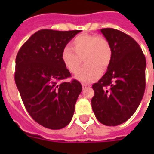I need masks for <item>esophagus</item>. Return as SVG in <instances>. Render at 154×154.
<instances>
[{"label": "esophagus", "mask_w": 154, "mask_h": 154, "mask_svg": "<svg viewBox=\"0 0 154 154\" xmlns=\"http://www.w3.org/2000/svg\"><path fill=\"white\" fill-rule=\"evenodd\" d=\"M82 87H83V89H85V88H89V87H90V85L85 84V83H82Z\"/></svg>", "instance_id": "esophagus-1"}]
</instances>
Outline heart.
Here are the masks:
<instances>
[{
  "label": "heart",
  "mask_w": 154,
  "mask_h": 154,
  "mask_svg": "<svg viewBox=\"0 0 154 154\" xmlns=\"http://www.w3.org/2000/svg\"><path fill=\"white\" fill-rule=\"evenodd\" d=\"M61 51V60L71 73L79 69L82 58L86 65L78 71L75 78L83 83L98 79L102 69H106L112 59V48L105 37L94 34H81Z\"/></svg>",
  "instance_id": "1"
}]
</instances>
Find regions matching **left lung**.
Wrapping results in <instances>:
<instances>
[{"mask_svg": "<svg viewBox=\"0 0 154 154\" xmlns=\"http://www.w3.org/2000/svg\"><path fill=\"white\" fill-rule=\"evenodd\" d=\"M112 48L107 72L93 85L92 108L97 119L108 126L125 122L141 101L146 89V60L137 42L119 30L101 29Z\"/></svg>", "mask_w": 154, "mask_h": 154, "instance_id": "left-lung-1", "label": "left lung"}]
</instances>
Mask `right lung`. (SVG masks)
I'll return each mask as SVG.
<instances>
[{
  "label": "right lung",
  "mask_w": 154,
  "mask_h": 154,
  "mask_svg": "<svg viewBox=\"0 0 154 154\" xmlns=\"http://www.w3.org/2000/svg\"><path fill=\"white\" fill-rule=\"evenodd\" d=\"M81 30L42 29L23 45L16 57L15 82L32 118L51 129L65 127L72 120L82 90L61 60V51Z\"/></svg>",
  "instance_id": "right-lung-1"
}]
</instances>
